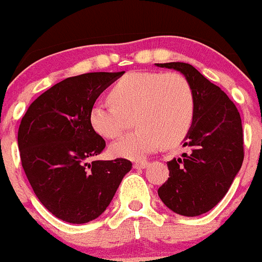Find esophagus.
Wrapping results in <instances>:
<instances>
[{
  "instance_id": "esophagus-1",
  "label": "esophagus",
  "mask_w": 262,
  "mask_h": 262,
  "mask_svg": "<svg viewBox=\"0 0 262 262\" xmlns=\"http://www.w3.org/2000/svg\"><path fill=\"white\" fill-rule=\"evenodd\" d=\"M148 166L147 161H140V162H135L134 164V168H145Z\"/></svg>"
}]
</instances>
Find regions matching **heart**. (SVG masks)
Here are the masks:
<instances>
[{
	"mask_svg": "<svg viewBox=\"0 0 262 262\" xmlns=\"http://www.w3.org/2000/svg\"><path fill=\"white\" fill-rule=\"evenodd\" d=\"M111 103L95 102L89 111L91 128L103 139H115L134 116L137 130L110 146V154L119 159L140 161L155 152L162 142H181L195 119L193 87L177 72H128L111 87Z\"/></svg>",
	"mask_w": 262,
	"mask_h": 262,
	"instance_id": "heart-1",
	"label": "heart"
}]
</instances>
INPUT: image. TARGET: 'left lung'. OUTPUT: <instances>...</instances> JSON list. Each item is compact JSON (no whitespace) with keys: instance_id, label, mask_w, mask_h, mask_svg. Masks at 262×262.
<instances>
[{"instance_id":"1","label":"left lung","mask_w":262,"mask_h":262,"mask_svg":"<svg viewBox=\"0 0 262 262\" xmlns=\"http://www.w3.org/2000/svg\"><path fill=\"white\" fill-rule=\"evenodd\" d=\"M185 75L196 97L195 119L184 140L186 152L167 162L170 177L159 188L173 212L199 216L224 199L244 161V134L235 103L219 86L184 62L156 63Z\"/></svg>"}]
</instances>
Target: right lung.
I'll use <instances>...</instances> for the list:
<instances>
[{
    "mask_svg": "<svg viewBox=\"0 0 262 262\" xmlns=\"http://www.w3.org/2000/svg\"><path fill=\"white\" fill-rule=\"evenodd\" d=\"M121 72H90L56 83L30 105L18 127L22 167L41 204L57 219L85 224L108 206L131 161H91L106 142L89 111Z\"/></svg>",
    "mask_w": 262,
    "mask_h": 262,
    "instance_id": "right-lung-1",
    "label": "right lung"
}]
</instances>
